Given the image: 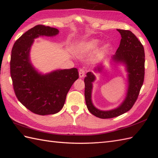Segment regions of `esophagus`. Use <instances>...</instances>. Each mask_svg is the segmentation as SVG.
I'll return each instance as SVG.
<instances>
[{"label":"esophagus","instance_id":"1","mask_svg":"<svg viewBox=\"0 0 158 158\" xmlns=\"http://www.w3.org/2000/svg\"><path fill=\"white\" fill-rule=\"evenodd\" d=\"M79 75L80 78H83L84 76H85V71L83 69H80L79 71Z\"/></svg>","mask_w":158,"mask_h":158}]
</instances>
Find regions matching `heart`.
I'll return each instance as SVG.
<instances>
[{
	"mask_svg": "<svg viewBox=\"0 0 158 158\" xmlns=\"http://www.w3.org/2000/svg\"><path fill=\"white\" fill-rule=\"evenodd\" d=\"M97 39H91L79 42L76 46V52L79 54H83L96 48L99 44Z\"/></svg>",
	"mask_w": 158,
	"mask_h": 158,
	"instance_id": "b5f03b06",
	"label": "heart"
}]
</instances>
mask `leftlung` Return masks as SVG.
Listing matches in <instances>:
<instances>
[{
  "label": "left lung",
  "instance_id": "left-lung-1",
  "mask_svg": "<svg viewBox=\"0 0 158 158\" xmlns=\"http://www.w3.org/2000/svg\"><path fill=\"white\" fill-rule=\"evenodd\" d=\"M121 40L116 54L111 57V60L116 64L124 65L127 73L128 87L126 96L118 107L110 110H101L95 106L91 100L93 82L96 77L92 72H88L84 79L85 98L88 110L93 115L100 118H111L128 112L133 107L138 98L143 85L145 75L144 48L138 38L129 30L117 29ZM104 66L100 64L94 69L95 73H100Z\"/></svg>",
  "mask_w": 158,
  "mask_h": 158
}]
</instances>
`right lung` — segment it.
<instances>
[{"instance_id": "right-lung-1", "label": "right lung", "mask_w": 158, "mask_h": 158, "mask_svg": "<svg viewBox=\"0 0 158 158\" xmlns=\"http://www.w3.org/2000/svg\"><path fill=\"white\" fill-rule=\"evenodd\" d=\"M58 29L38 25L22 35L15 42L11 51L10 69L15 93L18 100L31 112L39 115L54 114L64 104L68 91L79 78L76 68L58 69L43 74L30 60L34 39L53 37Z\"/></svg>"}]
</instances>
